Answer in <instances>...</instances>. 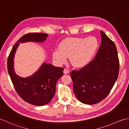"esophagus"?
<instances>
[{
  "label": "esophagus",
  "instance_id": "obj_1",
  "mask_svg": "<svg viewBox=\"0 0 129 129\" xmlns=\"http://www.w3.org/2000/svg\"><path fill=\"white\" fill-rule=\"evenodd\" d=\"M63 73H64V74H68V73H69V71H68L67 69H66V68H64V71H63Z\"/></svg>",
  "mask_w": 129,
  "mask_h": 129
}]
</instances>
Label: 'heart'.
<instances>
[{"label":"heart","instance_id":"1","mask_svg":"<svg viewBox=\"0 0 129 129\" xmlns=\"http://www.w3.org/2000/svg\"><path fill=\"white\" fill-rule=\"evenodd\" d=\"M99 47L97 39L93 36L83 37H70L60 43L58 49H54L52 56L58 64H63L70 57L72 66L81 68L91 61Z\"/></svg>","mask_w":129,"mask_h":129}]
</instances>
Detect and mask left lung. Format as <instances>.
<instances>
[{
    "instance_id": "8db88e82",
    "label": "left lung",
    "mask_w": 129,
    "mask_h": 129,
    "mask_svg": "<svg viewBox=\"0 0 129 129\" xmlns=\"http://www.w3.org/2000/svg\"><path fill=\"white\" fill-rule=\"evenodd\" d=\"M101 43L94 58L85 67L71 72L73 91L80 102L93 105L107 97L116 82L119 62L115 43L100 31Z\"/></svg>"
}]
</instances>
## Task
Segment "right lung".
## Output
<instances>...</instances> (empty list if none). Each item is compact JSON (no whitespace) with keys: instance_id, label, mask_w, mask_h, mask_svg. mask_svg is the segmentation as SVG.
Instances as JSON below:
<instances>
[{"instance_id":"1","label":"right lung","mask_w":129,"mask_h":129,"mask_svg":"<svg viewBox=\"0 0 129 129\" xmlns=\"http://www.w3.org/2000/svg\"><path fill=\"white\" fill-rule=\"evenodd\" d=\"M48 36L42 33H31L23 36L13 46L8 58V71L17 92L23 100L36 106H44L52 100L56 92L57 82L63 75L64 69L44 62L34 74L23 78L14 71V59L20 43H42Z\"/></svg>"}]
</instances>
